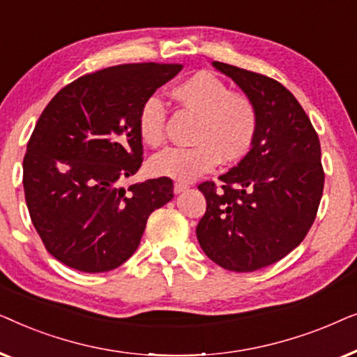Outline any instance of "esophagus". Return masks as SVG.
I'll use <instances>...</instances> for the list:
<instances>
[{
  "mask_svg": "<svg viewBox=\"0 0 357 357\" xmlns=\"http://www.w3.org/2000/svg\"><path fill=\"white\" fill-rule=\"evenodd\" d=\"M187 188H188V185L187 183H182V182H177V183L174 185V192L177 193V195L185 192V190H187Z\"/></svg>",
  "mask_w": 357,
  "mask_h": 357,
  "instance_id": "esophagus-1",
  "label": "esophagus"
}]
</instances>
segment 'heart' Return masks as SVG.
Here are the masks:
<instances>
[{
    "instance_id": "1",
    "label": "heart",
    "mask_w": 357,
    "mask_h": 357,
    "mask_svg": "<svg viewBox=\"0 0 357 357\" xmlns=\"http://www.w3.org/2000/svg\"><path fill=\"white\" fill-rule=\"evenodd\" d=\"M180 109L197 116L190 133L192 146L167 148L149 160L151 174L188 182L219 162L234 164L250 151L258 128V112L247 94L231 91L209 73H197L169 92ZM167 110L149 97L138 114V133L144 144L158 148L165 139Z\"/></svg>"
}]
</instances>
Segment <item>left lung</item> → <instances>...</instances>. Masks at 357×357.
<instances>
[{
	"label": "left lung",
	"instance_id": "left-lung-1",
	"mask_svg": "<svg viewBox=\"0 0 357 357\" xmlns=\"http://www.w3.org/2000/svg\"><path fill=\"white\" fill-rule=\"evenodd\" d=\"M253 100L258 128L252 149L221 185L203 182L206 213L197 226L203 252L229 271L248 273L280 261L315 221L325 174L319 135L281 82L213 61Z\"/></svg>",
	"mask_w": 357,
	"mask_h": 357
}]
</instances>
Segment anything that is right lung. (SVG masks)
I'll use <instances>...</instances> for the list:
<instances>
[{
	"label": "right lung",
	"mask_w": 357,
	"mask_h": 357,
	"mask_svg": "<svg viewBox=\"0 0 357 357\" xmlns=\"http://www.w3.org/2000/svg\"><path fill=\"white\" fill-rule=\"evenodd\" d=\"M177 63L105 68L63 87L42 112L24 155V193L50 255L84 273L119 268L149 214L174 198L169 177L120 187L143 162L138 114Z\"/></svg>",
	"instance_id": "right-lung-1"
}]
</instances>
